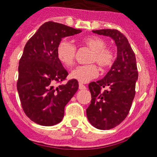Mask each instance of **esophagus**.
Masks as SVG:
<instances>
[{
    "label": "esophagus",
    "mask_w": 157,
    "mask_h": 157,
    "mask_svg": "<svg viewBox=\"0 0 157 157\" xmlns=\"http://www.w3.org/2000/svg\"><path fill=\"white\" fill-rule=\"evenodd\" d=\"M78 88H79V90H85L86 89V86H84L83 84L79 83L78 84Z\"/></svg>",
    "instance_id": "esophagus-1"
}]
</instances>
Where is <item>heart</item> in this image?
Returning <instances> with one entry per match:
<instances>
[{"label":"heart","instance_id":"obj_1","mask_svg":"<svg viewBox=\"0 0 157 157\" xmlns=\"http://www.w3.org/2000/svg\"><path fill=\"white\" fill-rule=\"evenodd\" d=\"M82 43L92 50L89 63H96L102 70H107L112 66L115 60L113 52L107 49V43L99 37H88L82 40ZM58 59L66 67H71L75 63L76 47L71 41L63 39L57 46ZM99 75V69L95 64L78 66L71 72L72 79L85 83L94 79Z\"/></svg>","mask_w":157,"mask_h":157}]
</instances>
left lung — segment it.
<instances>
[{
    "mask_svg": "<svg viewBox=\"0 0 157 157\" xmlns=\"http://www.w3.org/2000/svg\"><path fill=\"white\" fill-rule=\"evenodd\" d=\"M92 32L111 37L117 46V58L110 71L103 78L88 86L91 94L90 104L86 109L88 120L94 128L108 130L121 124L129 113L138 79L136 59L128 40L119 30Z\"/></svg>",
    "mask_w": 157,
    "mask_h": 157,
    "instance_id": "1",
    "label": "left lung"
}]
</instances>
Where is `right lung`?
Listing matches in <instances>:
<instances>
[{
	"label": "right lung",
	"mask_w": 157,
	"mask_h": 157,
	"mask_svg": "<svg viewBox=\"0 0 157 157\" xmlns=\"http://www.w3.org/2000/svg\"><path fill=\"white\" fill-rule=\"evenodd\" d=\"M60 23H44L25 46L19 61L18 94L23 111L34 123L53 126L64 117V108L78 89V82L66 79L68 72L58 59L57 46L62 38L81 33Z\"/></svg>",
	"instance_id": "obj_1"
}]
</instances>
